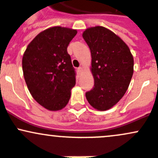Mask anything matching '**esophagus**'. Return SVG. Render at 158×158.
Here are the masks:
<instances>
[{
    "instance_id": "1",
    "label": "esophagus",
    "mask_w": 158,
    "mask_h": 158,
    "mask_svg": "<svg viewBox=\"0 0 158 158\" xmlns=\"http://www.w3.org/2000/svg\"><path fill=\"white\" fill-rule=\"evenodd\" d=\"M77 71H78V73H81L82 71H83V69H82V67H79L77 69Z\"/></svg>"
}]
</instances>
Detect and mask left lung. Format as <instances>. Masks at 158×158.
Listing matches in <instances>:
<instances>
[{
  "instance_id": "1",
  "label": "left lung",
  "mask_w": 158,
  "mask_h": 158,
  "mask_svg": "<svg viewBox=\"0 0 158 158\" xmlns=\"http://www.w3.org/2000/svg\"><path fill=\"white\" fill-rule=\"evenodd\" d=\"M92 56L94 87L85 93L94 109L106 111L126 92L134 72V59L127 44L104 27L88 28L82 33Z\"/></svg>"
}]
</instances>
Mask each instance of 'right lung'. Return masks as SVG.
<instances>
[{"instance_id":"obj_1","label":"right lung","mask_w":158,"mask_h":158,"mask_svg":"<svg viewBox=\"0 0 158 158\" xmlns=\"http://www.w3.org/2000/svg\"><path fill=\"white\" fill-rule=\"evenodd\" d=\"M76 30L53 27L40 33L22 60L23 76L33 98L49 111L65 107L76 85V72L67 52Z\"/></svg>"}]
</instances>
